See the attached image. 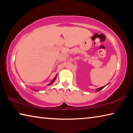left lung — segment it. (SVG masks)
<instances>
[{"label":"left lung","mask_w":133,"mask_h":133,"mask_svg":"<svg viewBox=\"0 0 133 133\" xmlns=\"http://www.w3.org/2000/svg\"><path fill=\"white\" fill-rule=\"evenodd\" d=\"M105 86H103V87H100V88H98V89H96V91L97 92V91H100L101 90H102V89H103V88H104V87Z\"/></svg>","instance_id":"obj_1"}]
</instances>
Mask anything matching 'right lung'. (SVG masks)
Returning <instances> with one entry per match:
<instances>
[{"instance_id":"right-lung-1","label":"right lung","mask_w":133,"mask_h":133,"mask_svg":"<svg viewBox=\"0 0 133 133\" xmlns=\"http://www.w3.org/2000/svg\"><path fill=\"white\" fill-rule=\"evenodd\" d=\"M57 75H56V76H55V77H54V78H53V79L52 80H51V82H50V83H49V84H48V85H51V84H53V83L54 82H55V81L56 80V77H57ZM35 90V91H37V90Z\"/></svg>"}]
</instances>
